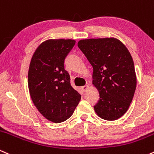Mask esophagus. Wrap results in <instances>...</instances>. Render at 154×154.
Returning <instances> with one entry per match:
<instances>
[{
  "label": "esophagus",
  "instance_id": "1",
  "mask_svg": "<svg viewBox=\"0 0 154 154\" xmlns=\"http://www.w3.org/2000/svg\"><path fill=\"white\" fill-rule=\"evenodd\" d=\"M88 88H89V85H86L82 86V91H84V92H85V91H88Z\"/></svg>",
  "mask_w": 154,
  "mask_h": 154
}]
</instances>
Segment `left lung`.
Instances as JSON below:
<instances>
[{"instance_id":"obj_1","label":"left lung","mask_w":154,"mask_h":154,"mask_svg":"<svg viewBox=\"0 0 154 154\" xmlns=\"http://www.w3.org/2000/svg\"><path fill=\"white\" fill-rule=\"evenodd\" d=\"M77 45L93 68L92 84L100 95L95 113L103 119H118L128 111L137 85L130 51L115 38L84 39Z\"/></svg>"}]
</instances>
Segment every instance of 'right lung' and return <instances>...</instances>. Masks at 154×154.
Listing matches in <instances>:
<instances>
[{"label": "right lung", "instance_id": "add662e5", "mask_svg": "<svg viewBox=\"0 0 154 154\" xmlns=\"http://www.w3.org/2000/svg\"><path fill=\"white\" fill-rule=\"evenodd\" d=\"M71 39H49L35 51L28 71V88L33 103L45 119L55 123L72 115L81 95L70 85L64 59L75 44Z\"/></svg>", "mask_w": 154, "mask_h": 154}]
</instances>
